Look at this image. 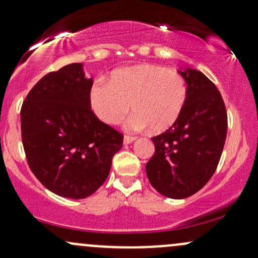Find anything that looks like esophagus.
<instances>
[{"label": "esophagus", "mask_w": 258, "mask_h": 258, "mask_svg": "<svg viewBox=\"0 0 258 258\" xmlns=\"http://www.w3.org/2000/svg\"><path fill=\"white\" fill-rule=\"evenodd\" d=\"M137 137H133V136H130V135H125V137H123V143L125 144H131L132 142H135Z\"/></svg>", "instance_id": "obj_1"}]
</instances>
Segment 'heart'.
<instances>
[{
	"label": "heart",
	"instance_id": "heart-1",
	"mask_svg": "<svg viewBox=\"0 0 258 258\" xmlns=\"http://www.w3.org/2000/svg\"><path fill=\"white\" fill-rule=\"evenodd\" d=\"M184 76L156 64H141L112 72L108 85L96 81L90 91L91 108L106 125H119L131 110L130 126L149 127L154 133L178 122L188 103Z\"/></svg>",
	"mask_w": 258,
	"mask_h": 258
}]
</instances>
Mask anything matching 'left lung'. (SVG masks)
<instances>
[{
    "mask_svg": "<svg viewBox=\"0 0 258 258\" xmlns=\"http://www.w3.org/2000/svg\"><path fill=\"white\" fill-rule=\"evenodd\" d=\"M189 97L173 127L153 137L155 153L147 162L148 179L160 194L184 199L214 176L227 137L226 105L214 82L195 69L179 72Z\"/></svg>",
    "mask_w": 258,
    "mask_h": 258,
    "instance_id": "left-lung-1",
    "label": "left lung"
}]
</instances>
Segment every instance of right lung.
<instances>
[{"mask_svg": "<svg viewBox=\"0 0 258 258\" xmlns=\"http://www.w3.org/2000/svg\"><path fill=\"white\" fill-rule=\"evenodd\" d=\"M93 80L81 63L44 75L20 110L23 147L35 177L54 194L90 197L105 182L123 135L91 109Z\"/></svg>", "mask_w": 258, "mask_h": 258, "instance_id": "add662e5", "label": "right lung"}]
</instances>
